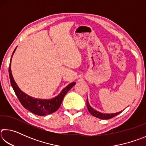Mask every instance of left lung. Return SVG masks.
<instances>
[{
  "label": "left lung",
  "instance_id": "left-lung-1",
  "mask_svg": "<svg viewBox=\"0 0 146 146\" xmlns=\"http://www.w3.org/2000/svg\"><path fill=\"white\" fill-rule=\"evenodd\" d=\"M87 108L88 110L89 111L91 115L94 117L100 118V119H104V120H107V119H110V118H111L113 117H115V116L118 115V114H120V113H122V111L120 112H118V113H111V114H108V113H102L100 112H98L97 111H96L95 110H94L93 108L91 107V106L90 105V104L88 102V98H87Z\"/></svg>",
  "mask_w": 146,
  "mask_h": 146
}]
</instances>
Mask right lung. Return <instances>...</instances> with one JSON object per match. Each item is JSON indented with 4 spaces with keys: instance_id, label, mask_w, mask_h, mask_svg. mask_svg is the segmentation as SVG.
Returning a JSON list of instances; mask_svg holds the SVG:
<instances>
[{
    "instance_id": "obj_1",
    "label": "right lung",
    "mask_w": 146,
    "mask_h": 146,
    "mask_svg": "<svg viewBox=\"0 0 146 146\" xmlns=\"http://www.w3.org/2000/svg\"><path fill=\"white\" fill-rule=\"evenodd\" d=\"M17 48L15 49L13 54H12L10 63H9V75L10 78V82L12 88L15 93L16 95L20 102L23 106L24 108L28 110L29 111L34 113V114L37 115L39 116H45L47 115L51 114V113L56 111L58 110V109L60 108L61 103L62 102V100L70 89L75 85L76 82H71L70 84L68 85L66 87L63 89L60 93L58 95L56 96L55 98L50 100L46 99H37V98H33L26 95L23 91H22L15 81L11 73V62L13 56V53L15 51Z\"/></svg>"
}]
</instances>
